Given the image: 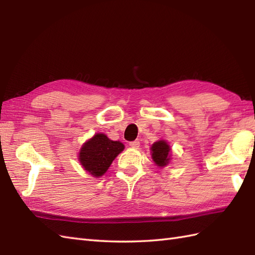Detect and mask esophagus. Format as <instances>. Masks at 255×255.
<instances>
[{
	"label": "esophagus",
	"mask_w": 255,
	"mask_h": 255,
	"mask_svg": "<svg viewBox=\"0 0 255 255\" xmlns=\"http://www.w3.org/2000/svg\"><path fill=\"white\" fill-rule=\"evenodd\" d=\"M129 145H130L131 148H134V149H138L139 145H140V142L138 141V140H134V141H131L129 142Z\"/></svg>",
	"instance_id": "34e87169"
}]
</instances>
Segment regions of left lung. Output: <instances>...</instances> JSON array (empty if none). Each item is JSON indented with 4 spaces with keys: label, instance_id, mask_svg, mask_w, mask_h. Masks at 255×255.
I'll use <instances>...</instances> for the list:
<instances>
[{
    "label": "left lung",
    "instance_id": "left-lung-1",
    "mask_svg": "<svg viewBox=\"0 0 255 255\" xmlns=\"http://www.w3.org/2000/svg\"><path fill=\"white\" fill-rule=\"evenodd\" d=\"M170 150V145L164 140H159L154 142L151 147V155H152L154 163L160 167H164L169 164L171 160Z\"/></svg>",
    "mask_w": 255,
    "mask_h": 255
}]
</instances>
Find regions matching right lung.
<instances>
[{
  "label": "right lung",
  "mask_w": 255,
  "mask_h": 255,
  "mask_svg": "<svg viewBox=\"0 0 255 255\" xmlns=\"http://www.w3.org/2000/svg\"><path fill=\"white\" fill-rule=\"evenodd\" d=\"M124 148L122 142L113 141L104 133H96L82 145L79 161L91 175L100 177L108 170Z\"/></svg>",
  "instance_id": "right-lung-1"
}]
</instances>
